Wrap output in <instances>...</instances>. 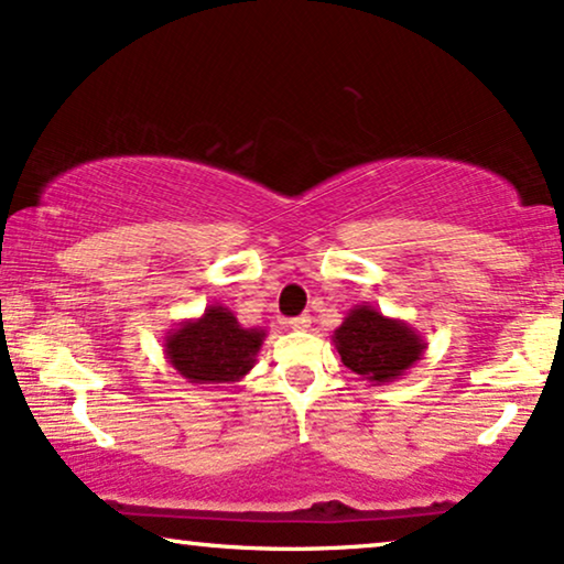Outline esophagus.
Listing matches in <instances>:
<instances>
[{
    "instance_id": "esophagus-1",
    "label": "esophagus",
    "mask_w": 564,
    "mask_h": 564,
    "mask_svg": "<svg viewBox=\"0 0 564 564\" xmlns=\"http://www.w3.org/2000/svg\"><path fill=\"white\" fill-rule=\"evenodd\" d=\"M288 328H292V330H305V328H311V315H297V318H290L288 321Z\"/></svg>"
}]
</instances>
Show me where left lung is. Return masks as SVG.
Returning <instances> with one entry per match:
<instances>
[{
	"mask_svg": "<svg viewBox=\"0 0 564 564\" xmlns=\"http://www.w3.org/2000/svg\"><path fill=\"white\" fill-rule=\"evenodd\" d=\"M330 341L344 365L372 384L400 380L426 351V341L411 323L388 318L365 303L346 313Z\"/></svg>",
	"mask_w": 564,
	"mask_h": 564,
	"instance_id": "8db88e82",
	"label": "left lung"
}]
</instances>
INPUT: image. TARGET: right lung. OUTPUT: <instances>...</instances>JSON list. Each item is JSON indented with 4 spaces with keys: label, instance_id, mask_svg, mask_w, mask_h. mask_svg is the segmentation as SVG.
I'll return each instance as SVG.
<instances>
[{
    "label": "right lung",
    "instance_id": "obj_1",
    "mask_svg": "<svg viewBox=\"0 0 564 564\" xmlns=\"http://www.w3.org/2000/svg\"><path fill=\"white\" fill-rule=\"evenodd\" d=\"M264 338V328L241 326L234 311L213 303L199 318H187L169 330L164 354L189 384L220 388L241 382L251 372Z\"/></svg>",
    "mask_w": 564,
    "mask_h": 564
}]
</instances>
